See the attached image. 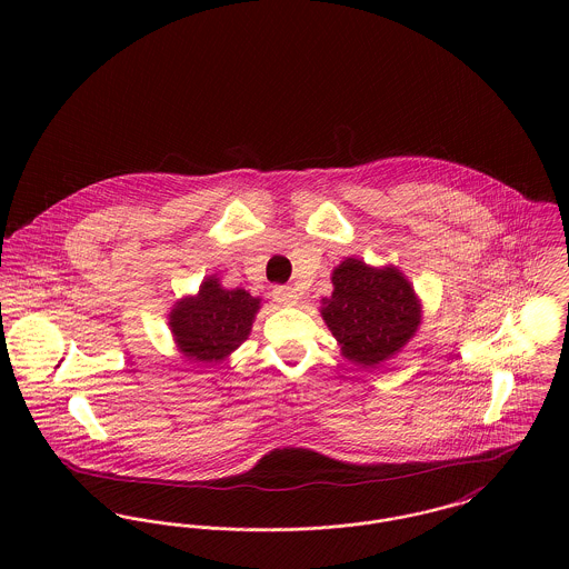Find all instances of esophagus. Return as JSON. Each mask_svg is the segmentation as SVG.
I'll use <instances>...</instances> for the list:
<instances>
[{
  "mask_svg": "<svg viewBox=\"0 0 569 569\" xmlns=\"http://www.w3.org/2000/svg\"><path fill=\"white\" fill-rule=\"evenodd\" d=\"M273 300L280 302L282 307H296L298 305V293L291 287H276L273 289Z\"/></svg>",
  "mask_w": 569,
  "mask_h": 569,
  "instance_id": "esophagus-1",
  "label": "esophagus"
}]
</instances>
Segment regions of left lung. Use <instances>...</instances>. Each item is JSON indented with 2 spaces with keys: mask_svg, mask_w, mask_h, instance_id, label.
<instances>
[{
  "mask_svg": "<svg viewBox=\"0 0 569 569\" xmlns=\"http://www.w3.org/2000/svg\"><path fill=\"white\" fill-rule=\"evenodd\" d=\"M330 280L332 296L322 300V318L348 361L375 368L413 337L420 302L397 267L377 269L346 258Z\"/></svg>",
  "mask_w": 569,
  "mask_h": 569,
  "instance_id": "8db88e82",
  "label": "left lung"
}]
</instances>
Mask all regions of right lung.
<instances>
[{
	"label": "right lung",
	"instance_id": "obj_1",
	"mask_svg": "<svg viewBox=\"0 0 569 569\" xmlns=\"http://www.w3.org/2000/svg\"><path fill=\"white\" fill-rule=\"evenodd\" d=\"M258 309L260 298L249 296L244 289H223L219 278L210 276L201 282L197 296L174 305L168 326L188 359L201 363L223 361L247 339Z\"/></svg>",
	"mask_w": 569,
	"mask_h": 569
}]
</instances>
